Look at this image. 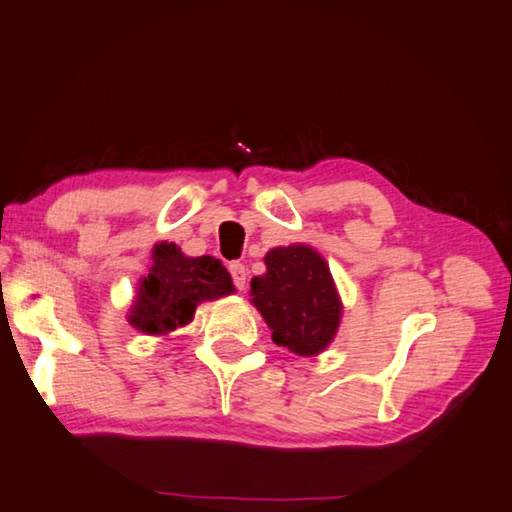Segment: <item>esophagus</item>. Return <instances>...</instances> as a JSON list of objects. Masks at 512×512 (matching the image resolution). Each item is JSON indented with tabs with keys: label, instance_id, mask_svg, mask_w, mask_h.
I'll return each instance as SVG.
<instances>
[{
	"label": "esophagus",
	"instance_id": "obj_1",
	"mask_svg": "<svg viewBox=\"0 0 512 512\" xmlns=\"http://www.w3.org/2000/svg\"><path fill=\"white\" fill-rule=\"evenodd\" d=\"M228 271H230V275H232V282H235V286L239 288V291H244V288H246V280H248L246 266L239 264V262H232V264L228 266Z\"/></svg>",
	"mask_w": 512,
	"mask_h": 512
}]
</instances>
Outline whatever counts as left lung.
<instances>
[{"label":"left lung","instance_id":"8db88e82","mask_svg":"<svg viewBox=\"0 0 512 512\" xmlns=\"http://www.w3.org/2000/svg\"><path fill=\"white\" fill-rule=\"evenodd\" d=\"M266 273L250 280V302L262 313L273 342L297 356H318L336 338L342 300L329 264L313 246L271 248Z\"/></svg>","mask_w":512,"mask_h":512}]
</instances>
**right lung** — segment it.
Listing matches in <instances>:
<instances>
[{
    "label": "right lung",
    "instance_id": "obj_1",
    "mask_svg": "<svg viewBox=\"0 0 512 512\" xmlns=\"http://www.w3.org/2000/svg\"><path fill=\"white\" fill-rule=\"evenodd\" d=\"M235 293V284L210 255L188 257L174 241H159L152 248V266L136 286L127 322L145 336H167L190 324L201 302Z\"/></svg>",
    "mask_w": 512,
    "mask_h": 512
}]
</instances>
